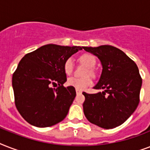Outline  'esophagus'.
<instances>
[{
  "label": "esophagus",
  "instance_id": "34e87169",
  "mask_svg": "<svg viewBox=\"0 0 150 150\" xmlns=\"http://www.w3.org/2000/svg\"><path fill=\"white\" fill-rule=\"evenodd\" d=\"M75 91H76V93L77 94L82 93V91H81V90H79V89H75Z\"/></svg>",
  "mask_w": 150,
  "mask_h": 150
}]
</instances>
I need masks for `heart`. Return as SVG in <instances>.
<instances>
[{
	"mask_svg": "<svg viewBox=\"0 0 150 150\" xmlns=\"http://www.w3.org/2000/svg\"><path fill=\"white\" fill-rule=\"evenodd\" d=\"M79 61L82 64H84L88 70L86 71V75H94V71L93 68L96 64V57L89 54H85L79 57ZM73 68H74V64L71 58H68L66 60L64 64V71L67 75H70L72 72ZM92 83L91 79L89 77L83 78H77V77H70L67 81V84L69 86L74 87L79 90H84L87 87L89 86Z\"/></svg>",
	"mask_w": 150,
	"mask_h": 150,
	"instance_id": "heart-1",
	"label": "heart"
}]
</instances>
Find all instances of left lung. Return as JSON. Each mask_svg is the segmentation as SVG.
<instances>
[{
    "mask_svg": "<svg viewBox=\"0 0 150 150\" xmlns=\"http://www.w3.org/2000/svg\"><path fill=\"white\" fill-rule=\"evenodd\" d=\"M96 56L102 64V72L95 94L83 92V111L89 122L105 129L121 125L134 113L139 103L142 78L134 61L122 50L113 46L83 47Z\"/></svg>",
    "mask_w": 150,
    "mask_h": 150,
    "instance_id": "left-lung-1",
    "label": "left lung"
}]
</instances>
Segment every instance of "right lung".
Returning <instances> with one entry per match:
<instances>
[{
	"mask_svg": "<svg viewBox=\"0 0 150 150\" xmlns=\"http://www.w3.org/2000/svg\"><path fill=\"white\" fill-rule=\"evenodd\" d=\"M83 47L44 45L25 54L12 76L16 108L30 125L38 128L54 125L65 118L76 96L67 81L64 64ZM59 87L52 88V86Z\"/></svg>",
	"mask_w": 150,
	"mask_h": 150,
	"instance_id": "right-lung-1",
	"label": "right lung"
}]
</instances>
